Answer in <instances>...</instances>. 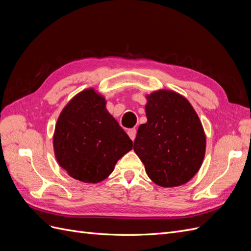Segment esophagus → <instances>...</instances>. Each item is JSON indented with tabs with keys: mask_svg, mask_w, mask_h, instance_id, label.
Returning <instances> with one entry per match:
<instances>
[{
	"mask_svg": "<svg viewBox=\"0 0 251 251\" xmlns=\"http://www.w3.org/2000/svg\"><path fill=\"white\" fill-rule=\"evenodd\" d=\"M136 133H137V131H136V128H130V130H127V135L130 136V138H131L133 141L135 140Z\"/></svg>",
	"mask_w": 251,
	"mask_h": 251,
	"instance_id": "obj_1",
	"label": "esophagus"
}]
</instances>
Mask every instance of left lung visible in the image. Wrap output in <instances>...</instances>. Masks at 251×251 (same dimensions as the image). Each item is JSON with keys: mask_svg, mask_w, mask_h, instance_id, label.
<instances>
[{"mask_svg": "<svg viewBox=\"0 0 251 251\" xmlns=\"http://www.w3.org/2000/svg\"><path fill=\"white\" fill-rule=\"evenodd\" d=\"M148 121L140 125L134 151L159 186L185 184L200 170L206 150L201 120L184 96L160 89L146 96Z\"/></svg>", "mask_w": 251, "mask_h": 251, "instance_id": "left-lung-1", "label": "left lung"}]
</instances>
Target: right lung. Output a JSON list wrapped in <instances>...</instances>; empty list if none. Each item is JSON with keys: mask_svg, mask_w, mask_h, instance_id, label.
I'll return each mask as SVG.
<instances>
[{"mask_svg": "<svg viewBox=\"0 0 251 251\" xmlns=\"http://www.w3.org/2000/svg\"><path fill=\"white\" fill-rule=\"evenodd\" d=\"M107 100L95 88L77 93L57 118L53 150L60 168L85 183L108 178L133 142L108 112Z\"/></svg>", "mask_w": 251, "mask_h": 251, "instance_id": "1", "label": "right lung"}]
</instances>
